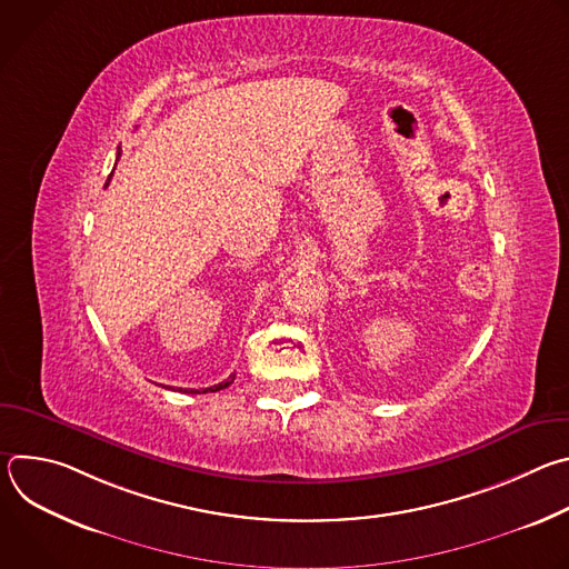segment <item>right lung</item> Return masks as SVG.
<instances>
[{
	"label": "right lung",
	"instance_id": "1",
	"mask_svg": "<svg viewBox=\"0 0 569 569\" xmlns=\"http://www.w3.org/2000/svg\"><path fill=\"white\" fill-rule=\"evenodd\" d=\"M117 161H119V154H117ZM114 173V171H112ZM112 173H110V178H108V182H106V187L110 184V180H112ZM233 382V376H229L224 382H218V385H213V387H207V389H184L187 393H207V391H220V389H224V387H229Z\"/></svg>",
	"mask_w": 569,
	"mask_h": 569
}]
</instances>
